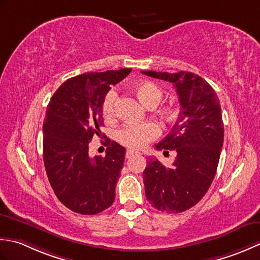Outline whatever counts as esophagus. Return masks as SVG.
I'll return each mask as SVG.
<instances>
[{
  "label": "esophagus",
  "instance_id": "esophagus-1",
  "mask_svg": "<svg viewBox=\"0 0 260 260\" xmlns=\"http://www.w3.org/2000/svg\"><path fill=\"white\" fill-rule=\"evenodd\" d=\"M138 155H140V152L135 151V150H128L125 152V158H126V159H130V158L138 156Z\"/></svg>",
  "mask_w": 260,
  "mask_h": 260
}]
</instances>
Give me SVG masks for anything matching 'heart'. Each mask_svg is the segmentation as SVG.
<instances>
[{
    "label": "heart",
    "mask_w": 260,
    "mask_h": 260,
    "mask_svg": "<svg viewBox=\"0 0 260 260\" xmlns=\"http://www.w3.org/2000/svg\"><path fill=\"white\" fill-rule=\"evenodd\" d=\"M134 89L141 103L147 108H155L161 102L164 89L157 83L151 81H140L134 85ZM118 93L115 89H110L105 95L102 104L103 116L107 120H112L115 115V102ZM178 111L174 107L164 108L162 115L167 119H173L177 115ZM159 135V128L155 123L144 124H125L116 132V139L125 147L141 149L147 146Z\"/></svg>",
    "instance_id": "obj_1"
}]
</instances>
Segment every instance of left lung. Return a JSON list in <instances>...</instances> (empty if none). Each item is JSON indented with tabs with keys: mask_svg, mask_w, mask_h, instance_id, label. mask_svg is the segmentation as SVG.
<instances>
[{
	"mask_svg": "<svg viewBox=\"0 0 260 260\" xmlns=\"http://www.w3.org/2000/svg\"><path fill=\"white\" fill-rule=\"evenodd\" d=\"M141 73L173 83L178 95V119L171 134L155 146L164 152L175 150L177 156L169 168L151 158L144 184L153 208L179 213L200 202L215 176L224 137L220 101L210 84L194 73Z\"/></svg>",
	"mask_w": 260,
	"mask_h": 260,
	"instance_id": "8db88e82",
	"label": "left lung"
}]
</instances>
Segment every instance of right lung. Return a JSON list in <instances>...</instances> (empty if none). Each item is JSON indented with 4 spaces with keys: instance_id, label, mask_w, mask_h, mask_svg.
Returning a JSON list of instances; mask_svg holds the SVG:
<instances>
[{
    "instance_id": "add662e5",
    "label": "right lung",
    "mask_w": 260,
    "mask_h": 260,
    "mask_svg": "<svg viewBox=\"0 0 260 260\" xmlns=\"http://www.w3.org/2000/svg\"><path fill=\"white\" fill-rule=\"evenodd\" d=\"M130 72L121 68L72 77L52 95L47 108L42 126L46 173L57 199L76 213L98 214L114 202L125 149L108 138L105 156L91 157L88 144L101 134L102 104L110 85Z\"/></svg>"
}]
</instances>
